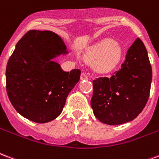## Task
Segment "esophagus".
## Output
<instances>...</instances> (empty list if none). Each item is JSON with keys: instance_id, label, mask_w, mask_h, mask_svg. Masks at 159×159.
Here are the masks:
<instances>
[{"instance_id": "obj_1", "label": "esophagus", "mask_w": 159, "mask_h": 159, "mask_svg": "<svg viewBox=\"0 0 159 159\" xmlns=\"http://www.w3.org/2000/svg\"><path fill=\"white\" fill-rule=\"evenodd\" d=\"M88 77L87 75L85 74V73H82L81 74V80H88Z\"/></svg>"}]
</instances>
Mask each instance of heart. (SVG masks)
Returning a JSON list of instances; mask_svg holds the SVG:
<instances>
[{
	"label": "heart",
	"instance_id": "b5f03b06",
	"mask_svg": "<svg viewBox=\"0 0 159 159\" xmlns=\"http://www.w3.org/2000/svg\"><path fill=\"white\" fill-rule=\"evenodd\" d=\"M123 57L122 48L114 40L105 38L89 47L84 54L85 61L93 63L98 73H109L117 68Z\"/></svg>",
	"mask_w": 159,
	"mask_h": 159
}]
</instances>
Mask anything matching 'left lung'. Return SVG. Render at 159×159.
<instances>
[{
  "mask_svg": "<svg viewBox=\"0 0 159 159\" xmlns=\"http://www.w3.org/2000/svg\"><path fill=\"white\" fill-rule=\"evenodd\" d=\"M152 67L146 47L138 39L111 77L93 80L91 106L95 117L107 125H119L136 118L149 97Z\"/></svg>",
  "mask_w": 159,
  "mask_h": 159,
  "instance_id": "left-lung-1",
  "label": "left lung"
}]
</instances>
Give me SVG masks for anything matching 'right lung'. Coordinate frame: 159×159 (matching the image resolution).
I'll list each match as a JSON object with an SVG mask.
<instances>
[{
  "label": "right lung",
  "mask_w": 159,
  "mask_h": 159,
  "mask_svg": "<svg viewBox=\"0 0 159 159\" xmlns=\"http://www.w3.org/2000/svg\"><path fill=\"white\" fill-rule=\"evenodd\" d=\"M68 54L59 36L50 31H29L17 42L7 62V92L22 117L37 123L61 114L81 71H64L53 59Z\"/></svg>",
  "instance_id": "add662e5"
}]
</instances>
